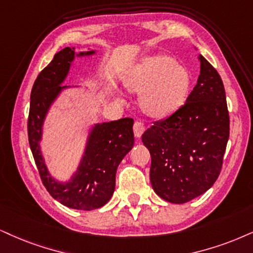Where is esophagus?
Instances as JSON below:
<instances>
[{
  "label": "esophagus",
  "instance_id": "1",
  "mask_svg": "<svg viewBox=\"0 0 253 253\" xmlns=\"http://www.w3.org/2000/svg\"><path fill=\"white\" fill-rule=\"evenodd\" d=\"M145 129H146L145 124H143L142 121H135V123H134L133 130H134V135H135V137L141 136L142 133L145 132Z\"/></svg>",
  "mask_w": 253,
  "mask_h": 253
}]
</instances>
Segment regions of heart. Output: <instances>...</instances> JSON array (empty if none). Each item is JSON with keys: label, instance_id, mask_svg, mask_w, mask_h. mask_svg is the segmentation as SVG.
Here are the masks:
<instances>
[{"label": "heart", "instance_id": "b5f03b06", "mask_svg": "<svg viewBox=\"0 0 253 253\" xmlns=\"http://www.w3.org/2000/svg\"><path fill=\"white\" fill-rule=\"evenodd\" d=\"M190 71L168 55L146 57L129 70L125 84L141 92V105L149 116L165 118L175 113L190 92Z\"/></svg>", "mask_w": 253, "mask_h": 253}]
</instances>
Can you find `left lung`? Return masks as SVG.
I'll return each instance as SVG.
<instances>
[{"mask_svg": "<svg viewBox=\"0 0 253 253\" xmlns=\"http://www.w3.org/2000/svg\"><path fill=\"white\" fill-rule=\"evenodd\" d=\"M197 84L183 106L142 134L152 158L150 183L165 201L187 203L212 187L222 169L230 121L225 89L215 68L198 56Z\"/></svg>", "mask_w": 253, "mask_h": 253, "instance_id": "8db88e82", "label": "left lung"}]
</instances>
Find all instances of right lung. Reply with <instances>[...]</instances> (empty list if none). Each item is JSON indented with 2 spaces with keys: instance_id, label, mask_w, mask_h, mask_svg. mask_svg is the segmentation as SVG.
<instances>
[{
  "instance_id": "1",
  "label": "right lung",
  "mask_w": 253,
  "mask_h": 253,
  "mask_svg": "<svg viewBox=\"0 0 253 253\" xmlns=\"http://www.w3.org/2000/svg\"><path fill=\"white\" fill-rule=\"evenodd\" d=\"M94 53V50L77 53L75 47L60 50L38 75L30 95L29 143L42 182L55 200L77 210L98 209L111 200L116 189L118 166L134 145L132 118L94 124L88 132L78 167L69 181L56 180L47 169L41 150L44 121L60 93L71 87L60 85L68 77L76 57L93 56Z\"/></svg>"
}]
</instances>
